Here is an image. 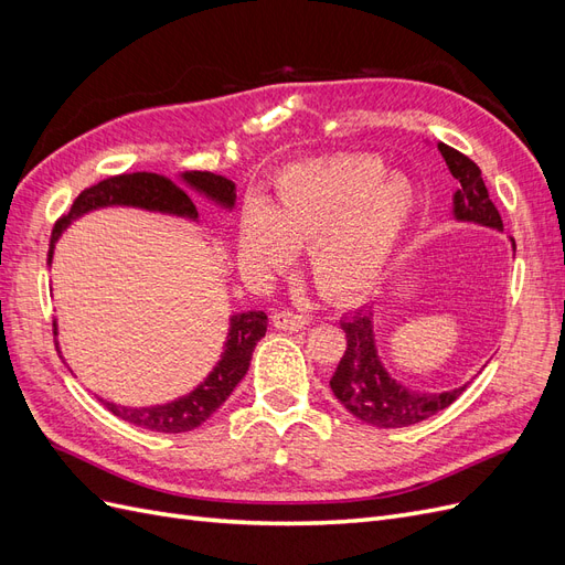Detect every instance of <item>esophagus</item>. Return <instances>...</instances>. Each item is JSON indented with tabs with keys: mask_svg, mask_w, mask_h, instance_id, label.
I'll return each instance as SVG.
<instances>
[{
	"mask_svg": "<svg viewBox=\"0 0 565 565\" xmlns=\"http://www.w3.org/2000/svg\"><path fill=\"white\" fill-rule=\"evenodd\" d=\"M273 324H276V328L282 332H301L306 324H309V318H306L303 313L282 309V311L273 313Z\"/></svg>",
	"mask_w": 565,
	"mask_h": 565,
	"instance_id": "obj_1",
	"label": "esophagus"
}]
</instances>
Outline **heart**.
I'll list each match as a JSON object with an SVG mask.
<instances>
[{
	"instance_id": "heart-1",
	"label": "heart",
	"mask_w": 565,
	"mask_h": 565,
	"mask_svg": "<svg viewBox=\"0 0 565 565\" xmlns=\"http://www.w3.org/2000/svg\"><path fill=\"white\" fill-rule=\"evenodd\" d=\"M419 191L365 152H334L285 167L270 198L252 200L241 224V252L259 270H280L309 247L316 287L353 299L377 285L413 233Z\"/></svg>"
}]
</instances>
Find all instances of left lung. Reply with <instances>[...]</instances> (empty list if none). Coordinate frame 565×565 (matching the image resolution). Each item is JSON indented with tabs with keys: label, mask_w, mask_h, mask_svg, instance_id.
I'll return each mask as SVG.
<instances>
[{
	"label": "left lung",
	"mask_w": 565,
	"mask_h": 565,
	"mask_svg": "<svg viewBox=\"0 0 565 565\" xmlns=\"http://www.w3.org/2000/svg\"><path fill=\"white\" fill-rule=\"evenodd\" d=\"M438 150L450 174L459 183L452 198L455 218L502 231V216L488 195L478 164L446 143H438ZM511 245L516 249L514 241H511ZM341 330L347 332V351L332 374L330 386L339 403L355 419L370 426L401 429V426L424 422L452 405L469 386L465 384L443 393H422L409 391L396 380H391V374L380 361L377 347H374L372 311L367 309L347 316L341 320Z\"/></svg>",
	"instance_id": "8db88e82"
}]
</instances>
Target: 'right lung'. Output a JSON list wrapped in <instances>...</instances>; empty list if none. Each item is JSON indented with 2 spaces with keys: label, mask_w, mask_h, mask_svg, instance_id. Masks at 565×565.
Wrapping results in <instances>:
<instances>
[{
  "label": "right lung",
  "mask_w": 565,
  "mask_h": 565,
  "mask_svg": "<svg viewBox=\"0 0 565 565\" xmlns=\"http://www.w3.org/2000/svg\"><path fill=\"white\" fill-rule=\"evenodd\" d=\"M181 179L183 183L191 185L193 191L207 195L218 204H224L226 210H233L235 183L228 181L226 177H218L212 172H185L181 174ZM110 204H131V207H143L150 212L198 218V207L193 204V200L188 198L183 188H179L172 179L150 174V172L110 177V179L98 181L92 188H84V191L75 198L71 212L56 221L54 231H51L46 262L51 264L54 243L58 241L61 233L73 218L98 207H110ZM266 328H268V318L264 311H247V313L233 316L226 349L214 372L195 391H191L188 396L174 403L156 405V407H125V405L104 401V405L115 417L125 419L134 426H141V429H148V431L183 434V431L198 429L202 422H207L216 409L226 403L237 382L245 377L256 341L266 334Z\"/></svg>",
  "instance_id": "add662e5"
}]
</instances>
